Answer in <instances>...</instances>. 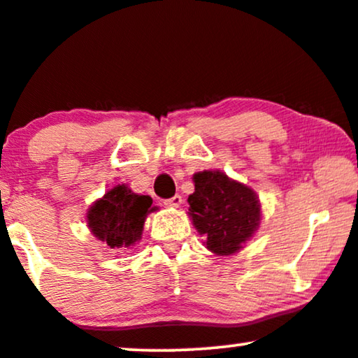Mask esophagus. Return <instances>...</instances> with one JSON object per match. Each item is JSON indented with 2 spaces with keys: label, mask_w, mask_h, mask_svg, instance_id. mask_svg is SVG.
Wrapping results in <instances>:
<instances>
[{
  "label": "esophagus",
  "mask_w": 358,
  "mask_h": 358,
  "mask_svg": "<svg viewBox=\"0 0 358 358\" xmlns=\"http://www.w3.org/2000/svg\"><path fill=\"white\" fill-rule=\"evenodd\" d=\"M182 204V197L179 196V194H176L174 197H171V199H166L164 201V206L166 207H179Z\"/></svg>",
  "instance_id": "obj_1"
}]
</instances>
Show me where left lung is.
<instances>
[{
	"label": "left lung",
	"mask_w": 358,
	"mask_h": 358,
	"mask_svg": "<svg viewBox=\"0 0 358 358\" xmlns=\"http://www.w3.org/2000/svg\"><path fill=\"white\" fill-rule=\"evenodd\" d=\"M189 215L215 255H232L242 249L260 224L257 194L220 171L194 174Z\"/></svg>",
	"instance_id": "obj_1"
}]
</instances>
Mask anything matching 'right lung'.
Segmentation results:
<instances>
[{
  "label": "right lung",
  "instance_id": "add662e5",
  "mask_svg": "<svg viewBox=\"0 0 358 358\" xmlns=\"http://www.w3.org/2000/svg\"><path fill=\"white\" fill-rule=\"evenodd\" d=\"M156 210L149 196L132 192L126 184L109 189L87 209V227L111 249L126 250L143 237L144 220Z\"/></svg>",
  "mask_w": 358,
  "mask_h": 358
}]
</instances>
